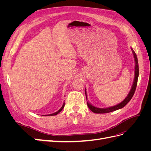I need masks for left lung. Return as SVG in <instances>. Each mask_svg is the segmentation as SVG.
Instances as JSON below:
<instances>
[{"label":"left lung","mask_w":151,"mask_h":151,"mask_svg":"<svg viewBox=\"0 0 151 151\" xmlns=\"http://www.w3.org/2000/svg\"><path fill=\"white\" fill-rule=\"evenodd\" d=\"M131 50H132V53H133V55H134V60H135V77H134L133 84H132V88L130 91V93H129V94L127 95V96L126 97V98L124 100H123L122 102H121L120 103L115 105V106L108 107V108H100L95 107V106H93V105L91 104L89 102L87 101V104H88V106L89 108L93 113H106L112 112V111H114L115 110H117V109H121V108L124 107L125 105L130 101V99H132V98L133 97V96L135 93V89H136L137 84V80H138V77H139V63H138L137 57L136 53L134 51V50L132 49V48H131ZM85 94H86V99L88 100V99H87V93H86V91H85Z\"/></svg>","instance_id":"left-lung-1"}]
</instances>
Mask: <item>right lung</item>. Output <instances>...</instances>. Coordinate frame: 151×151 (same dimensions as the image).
I'll return each mask as SVG.
<instances>
[{
    "label": "right lung",
    "mask_w": 151,
    "mask_h": 151,
    "mask_svg": "<svg viewBox=\"0 0 151 151\" xmlns=\"http://www.w3.org/2000/svg\"><path fill=\"white\" fill-rule=\"evenodd\" d=\"M64 106H65V103H63V105H62V106L61 107V108H60V109H59L58 111H57V112L54 113H52V114H50V115H48V116H53V115H57L58 113H60V111L62 110L63 108H64ZM45 116H47V115H45Z\"/></svg>",
    "instance_id": "add662e5"
}]
</instances>
